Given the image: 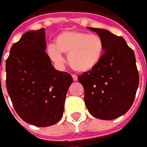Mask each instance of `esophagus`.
I'll return each mask as SVG.
<instances>
[{"instance_id": "34e87169", "label": "esophagus", "mask_w": 147, "mask_h": 147, "mask_svg": "<svg viewBox=\"0 0 147 147\" xmlns=\"http://www.w3.org/2000/svg\"><path fill=\"white\" fill-rule=\"evenodd\" d=\"M72 78H73L74 81H77L78 80V77H77L76 75H72Z\"/></svg>"}]
</instances>
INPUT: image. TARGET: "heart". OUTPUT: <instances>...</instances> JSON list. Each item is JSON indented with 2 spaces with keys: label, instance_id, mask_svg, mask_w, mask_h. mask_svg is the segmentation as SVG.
I'll return each instance as SVG.
<instances>
[{
  "label": "heart",
  "instance_id": "heart-1",
  "mask_svg": "<svg viewBox=\"0 0 147 147\" xmlns=\"http://www.w3.org/2000/svg\"><path fill=\"white\" fill-rule=\"evenodd\" d=\"M105 51V43L100 36L79 30H64L55 38V45L47 48L49 57L55 63L63 62L67 55L71 67L78 72H88L100 63Z\"/></svg>",
  "mask_w": 147,
  "mask_h": 147
}]
</instances>
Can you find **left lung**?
Segmentation results:
<instances>
[{"mask_svg": "<svg viewBox=\"0 0 147 147\" xmlns=\"http://www.w3.org/2000/svg\"><path fill=\"white\" fill-rule=\"evenodd\" d=\"M101 37L105 52L98 66L78 80L84 88L89 113L101 120H113L131 107L139 83L136 56L125 40L105 29L87 27Z\"/></svg>", "mask_w": 147, "mask_h": 147, "instance_id": "obj_1", "label": "left lung"}]
</instances>
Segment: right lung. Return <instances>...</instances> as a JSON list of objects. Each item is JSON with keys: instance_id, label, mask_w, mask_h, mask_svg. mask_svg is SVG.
I'll use <instances>...</instances> for the list:
<instances>
[{"instance_id": "obj_1", "label": "right lung", "mask_w": 147, "mask_h": 147, "mask_svg": "<svg viewBox=\"0 0 147 147\" xmlns=\"http://www.w3.org/2000/svg\"><path fill=\"white\" fill-rule=\"evenodd\" d=\"M45 29L30 30L14 43L6 60V87L15 110L38 127L57 123L63 116L72 77L52 65L45 50Z\"/></svg>"}]
</instances>
